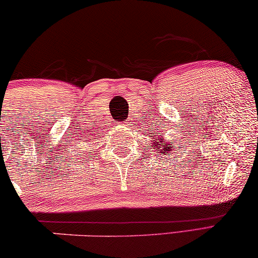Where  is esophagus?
Listing matches in <instances>:
<instances>
[{"instance_id":"esophagus-1","label":"esophagus","mask_w":258,"mask_h":258,"mask_svg":"<svg viewBox=\"0 0 258 258\" xmlns=\"http://www.w3.org/2000/svg\"><path fill=\"white\" fill-rule=\"evenodd\" d=\"M124 126H130V121H125L124 122Z\"/></svg>"}]
</instances>
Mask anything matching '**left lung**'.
Instances as JSON below:
<instances>
[{
	"mask_svg": "<svg viewBox=\"0 0 258 258\" xmlns=\"http://www.w3.org/2000/svg\"><path fill=\"white\" fill-rule=\"evenodd\" d=\"M160 134V133H159ZM164 140V137L163 136H161L159 139H157V141H160V146H159V148L161 149L160 152H170V151H172V149L175 148V144H174V141H170V142H167L166 140L164 142L163 140ZM171 145L172 147L170 148V146ZM163 147L164 148L162 149V147Z\"/></svg>",
	"mask_w": 258,
	"mask_h": 258,
	"instance_id": "obj_1",
	"label": "left lung"
}]
</instances>
